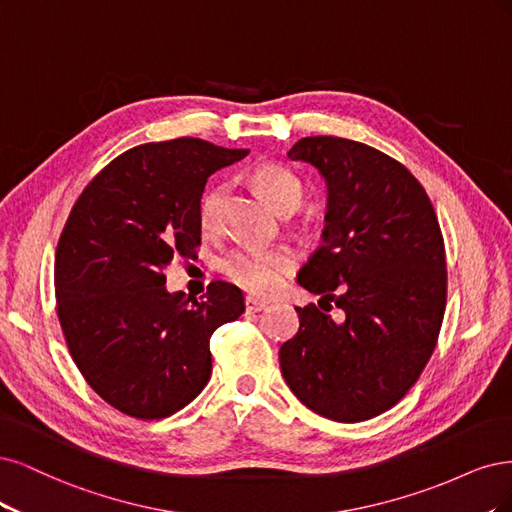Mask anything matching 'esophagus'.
<instances>
[{
	"label": "esophagus",
	"mask_w": 512,
	"mask_h": 512,
	"mask_svg": "<svg viewBox=\"0 0 512 512\" xmlns=\"http://www.w3.org/2000/svg\"><path fill=\"white\" fill-rule=\"evenodd\" d=\"M244 308H246V312H259V310L266 308V302L255 300V298H246L244 300Z\"/></svg>",
	"instance_id": "1"
}]
</instances>
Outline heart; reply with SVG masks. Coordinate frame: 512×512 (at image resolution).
<instances>
[{
	"instance_id": "heart-1",
	"label": "heart",
	"mask_w": 512,
	"mask_h": 512,
	"mask_svg": "<svg viewBox=\"0 0 512 512\" xmlns=\"http://www.w3.org/2000/svg\"><path fill=\"white\" fill-rule=\"evenodd\" d=\"M257 191L280 212L298 210L304 200V183L283 166H261L253 174ZM223 185H210L197 202V223L204 234L212 236L221 229ZM298 257L289 246H268V249H238L229 253L223 263V276L236 287L253 295H268L283 285L285 276L295 268Z\"/></svg>"
}]
</instances>
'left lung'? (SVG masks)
<instances>
[{
  "label": "left lung",
  "instance_id": "8db88e82",
  "mask_svg": "<svg viewBox=\"0 0 512 512\" xmlns=\"http://www.w3.org/2000/svg\"><path fill=\"white\" fill-rule=\"evenodd\" d=\"M287 155L312 163L329 197L323 244L298 274L321 300L295 308L300 332L280 346V370L317 415L368 421L404 398L436 349L447 306L440 225L419 180L368 144L310 136Z\"/></svg>",
  "mask_w": 512,
  "mask_h": 512
}]
</instances>
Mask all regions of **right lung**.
<instances>
[{
  "label": "right lung",
  "instance_id": "obj_1",
  "mask_svg": "<svg viewBox=\"0 0 512 512\" xmlns=\"http://www.w3.org/2000/svg\"><path fill=\"white\" fill-rule=\"evenodd\" d=\"M246 155L200 138L140 144L70 210L55 253L57 317L80 374L123 415L155 421L197 398L212 372L210 336L244 312L242 291L223 280L193 300L168 293L163 270L197 255L206 180Z\"/></svg>",
  "mask_w": 512,
  "mask_h": 512
}]
</instances>
